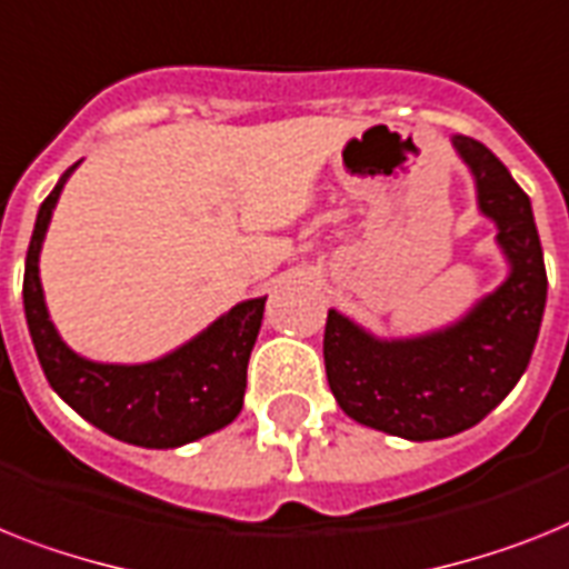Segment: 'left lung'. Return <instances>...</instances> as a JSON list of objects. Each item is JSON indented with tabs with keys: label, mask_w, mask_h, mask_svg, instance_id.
I'll use <instances>...</instances> for the list:
<instances>
[{
	"label": "left lung",
	"mask_w": 569,
	"mask_h": 569,
	"mask_svg": "<svg viewBox=\"0 0 569 569\" xmlns=\"http://www.w3.org/2000/svg\"><path fill=\"white\" fill-rule=\"evenodd\" d=\"M455 147L477 179L480 211L498 222L509 280L446 332L376 341L336 309L323 332L327 381L343 413L417 442L466 431L503 402L532 358L547 303L529 196L489 147L469 136H457Z\"/></svg>",
	"instance_id": "obj_1"
}]
</instances>
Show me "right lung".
<instances>
[{
	"instance_id": "1",
	"label": "right lung",
	"mask_w": 569,
	"mask_h": 569,
	"mask_svg": "<svg viewBox=\"0 0 569 569\" xmlns=\"http://www.w3.org/2000/svg\"><path fill=\"white\" fill-rule=\"evenodd\" d=\"M71 164L37 213L26 257L22 300L42 373L60 399L94 428L130 446L176 448L237 419L246 396L248 358L266 298L237 303L199 338L150 365H94L60 341L40 286V248Z\"/></svg>"
}]
</instances>
